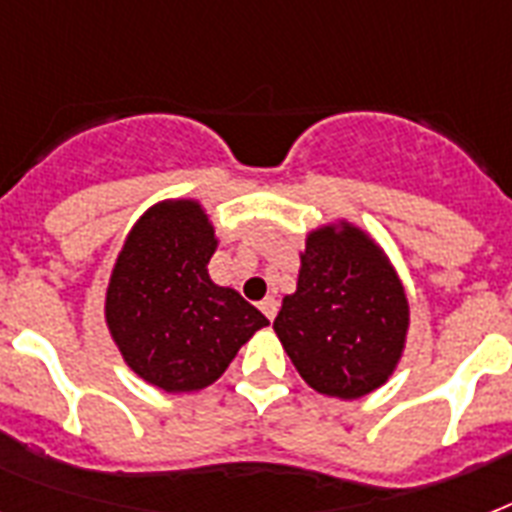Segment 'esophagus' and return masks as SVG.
<instances>
[{
  "label": "esophagus",
  "instance_id": "1",
  "mask_svg": "<svg viewBox=\"0 0 512 512\" xmlns=\"http://www.w3.org/2000/svg\"><path fill=\"white\" fill-rule=\"evenodd\" d=\"M260 311L273 321L276 319V311H279V300H276V297H265L263 303H260Z\"/></svg>",
  "mask_w": 512,
  "mask_h": 512
}]
</instances>
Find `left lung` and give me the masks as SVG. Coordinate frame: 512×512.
Wrapping results in <instances>:
<instances>
[{"instance_id":"8db88e82","label":"left lung","mask_w":512,"mask_h":512,"mask_svg":"<svg viewBox=\"0 0 512 512\" xmlns=\"http://www.w3.org/2000/svg\"><path fill=\"white\" fill-rule=\"evenodd\" d=\"M273 329L313 390L350 401L396 372L409 300L380 244L340 220L308 233L297 289L284 297Z\"/></svg>"}]
</instances>
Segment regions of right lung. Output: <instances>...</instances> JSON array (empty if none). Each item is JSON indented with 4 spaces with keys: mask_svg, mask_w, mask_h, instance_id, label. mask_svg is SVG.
<instances>
[{
    "mask_svg": "<svg viewBox=\"0 0 512 512\" xmlns=\"http://www.w3.org/2000/svg\"><path fill=\"white\" fill-rule=\"evenodd\" d=\"M215 225L196 199L159 201L132 225L106 289V324L124 364L154 388L212 385L268 324L255 305L209 279Z\"/></svg>",
    "mask_w": 512,
    "mask_h": 512,
    "instance_id": "obj_1",
    "label": "right lung"
}]
</instances>
